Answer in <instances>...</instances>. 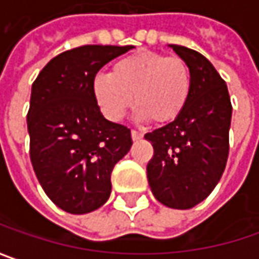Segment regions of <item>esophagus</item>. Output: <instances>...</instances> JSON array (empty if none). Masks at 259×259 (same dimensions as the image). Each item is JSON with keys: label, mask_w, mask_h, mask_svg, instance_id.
Segmentation results:
<instances>
[{"label": "esophagus", "mask_w": 259, "mask_h": 259, "mask_svg": "<svg viewBox=\"0 0 259 259\" xmlns=\"http://www.w3.org/2000/svg\"><path fill=\"white\" fill-rule=\"evenodd\" d=\"M142 138H143V133L136 132V130H132V139H133V141H141Z\"/></svg>", "instance_id": "34e87169"}]
</instances>
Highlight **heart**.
I'll return each instance as SVG.
<instances>
[{
	"label": "heart",
	"mask_w": 259,
	"mask_h": 259,
	"mask_svg": "<svg viewBox=\"0 0 259 259\" xmlns=\"http://www.w3.org/2000/svg\"><path fill=\"white\" fill-rule=\"evenodd\" d=\"M191 94L184 59L159 52H136L93 79V96L110 121H120L135 103L138 118L168 124L181 116Z\"/></svg>",
	"instance_id": "1"
}]
</instances>
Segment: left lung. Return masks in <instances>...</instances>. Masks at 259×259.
I'll use <instances>...</instances> for the list:
<instances>
[{
  "mask_svg": "<svg viewBox=\"0 0 259 259\" xmlns=\"http://www.w3.org/2000/svg\"><path fill=\"white\" fill-rule=\"evenodd\" d=\"M191 71V94L181 116L145 135L153 146L146 166L155 198L187 210L218 186L229 155L232 104L226 82L201 53L169 45Z\"/></svg>",
  "mask_w": 259,
  "mask_h": 259,
  "instance_id": "1",
  "label": "left lung"
}]
</instances>
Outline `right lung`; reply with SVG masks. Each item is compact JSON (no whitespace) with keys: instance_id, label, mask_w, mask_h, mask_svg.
Here are the masks:
<instances>
[{"instance_id":"right-lung-1","label":"right lung","mask_w":259,"mask_h":259,"mask_svg":"<svg viewBox=\"0 0 259 259\" xmlns=\"http://www.w3.org/2000/svg\"><path fill=\"white\" fill-rule=\"evenodd\" d=\"M132 48L87 45L63 52L31 85V165L48 197L68 213L85 214L107 201L111 171L132 148L130 130L104 118L93 96L97 72Z\"/></svg>"}]
</instances>
